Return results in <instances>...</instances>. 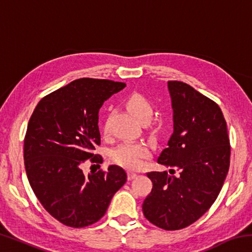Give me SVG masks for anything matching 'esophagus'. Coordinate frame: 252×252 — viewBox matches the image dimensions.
<instances>
[{"label": "esophagus", "instance_id": "obj_1", "mask_svg": "<svg viewBox=\"0 0 252 252\" xmlns=\"http://www.w3.org/2000/svg\"><path fill=\"white\" fill-rule=\"evenodd\" d=\"M136 176H138V174L134 172H127V179H129V180H133L134 178H136Z\"/></svg>", "mask_w": 252, "mask_h": 252}]
</instances>
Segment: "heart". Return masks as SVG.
Masks as SVG:
<instances>
[{
    "label": "heart",
    "instance_id": "1",
    "mask_svg": "<svg viewBox=\"0 0 252 252\" xmlns=\"http://www.w3.org/2000/svg\"><path fill=\"white\" fill-rule=\"evenodd\" d=\"M126 108L141 122H147L153 113L152 104L146 96L133 93L126 100ZM149 155V149L143 143L125 142L111 151V158L116 163L127 169H136L142 163V159Z\"/></svg>",
    "mask_w": 252,
    "mask_h": 252
}]
</instances>
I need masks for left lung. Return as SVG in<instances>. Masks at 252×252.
<instances>
[{
  "label": "left lung",
  "mask_w": 252,
  "mask_h": 252,
  "mask_svg": "<svg viewBox=\"0 0 252 252\" xmlns=\"http://www.w3.org/2000/svg\"><path fill=\"white\" fill-rule=\"evenodd\" d=\"M173 133L158 158L167 171L147 173L153 183L143 215L164 230L186 228L216 201L227 177L230 142L219 105L180 81H169Z\"/></svg>",
  "instance_id": "left-lung-1"
}]
</instances>
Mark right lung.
<instances>
[{
	"label": "right lung",
	"mask_w": 252,
	"mask_h": 252,
	"mask_svg": "<svg viewBox=\"0 0 252 252\" xmlns=\"http://www.w3.org/2000/svg\"><path fill=\"white\" fill-rule=\"evenodd\" d=\"M126 87L110 80L79 79L44 96L24 139L25 171L42 206L60 222L83 228L99 221L126 173L118 165L84 176L85 160L100 144L99 110Z\"/></svg>",
	"instance_id": "add662e5"
}]
</instances>
